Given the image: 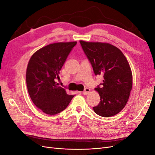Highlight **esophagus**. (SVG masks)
I'll use <instances>...</instances> for the list:
<instances>
[{"mask_svg":"<svg viewBox=\"0 0 155 155\" xmlns=\"http://www.w3.org/2000/svg\"><path fill=\"white\" fill-rule=\"evenodd\" d=\"M90 88H86L85 89V91H84L83 92V94L84 95H87V94H88L90 92Z\"/></svg>","mask_w":155,"mask_h":155,"instance_id":"esophagus-1","label":"esophagus"}]
</instances>
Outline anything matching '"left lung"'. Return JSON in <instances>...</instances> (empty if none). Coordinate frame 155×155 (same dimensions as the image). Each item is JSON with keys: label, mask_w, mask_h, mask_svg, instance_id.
I'll return each mask as SVG.
<instances>
[{"label": "left lung", "mask_w": 155, "mask_h": 155, "mask_svg": "<svg viewBox=\"0 0 155 155\" xmlns=\"http://www.w3.org/2000/svg\"><path fill=\"white\" fill-rule=\"evenodd\" d=\"M92 64L95 75L104 76L103 83L95 88L100 104L94 107L102 117L113 116L125 107L133 86V74L129 62L121 51L107 43L79 41Z\"/></svg>", "instance_id": "1"}]
</instances>
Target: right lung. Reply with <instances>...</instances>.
Wrapping results in <instances>:
<instances>
[{
    "mask_svg": "<svg viewBox=\"0 0 155 155\" xmlns=\"http://www.w3.org/2000/svg\"><path fill=\"white\" fill-rule=\"evenodd\" d=\"M76 41L55 43L31 55L26 69V85L33 103L45 113L54 115L64 110L74 95L59 87L56 79Z\"/></svg>",
    "mask_w": 155,
    "mask_h": 155,
    "instance_id": "right-lung-1",
    "label": "right lung"
}]
</instances>
